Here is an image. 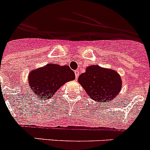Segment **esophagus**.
I'll use <instances>...</instances> for the list:
<instances>
[{
	"mask_svg": "<svg viewBox=\"0 0 150 150\" xmlns=\"http://www.w3.org/2000/svg\"><path fill=\"white\" fill-rule=\"evenodd\" d=\"M74 73H75V76H76V79H77L78 76H79V71H74Z\"/></svg>",
	"mask_w": 150,
	"mask_h": 150,
	"instance_id": "obj_1",
	"label": "esophagus"
}]
</instances>
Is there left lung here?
Here are the masks:
<instances>
[{"instance_id": "8db88e82", "label": "left lung", "mask_w": 150, "mask_h": 150, "mask_svg": "<svg viewBox=\"0 0 150 150\" xmlns=\"http://www.w3.org/2000/svg\"><path fill=\"white\" fill-rule=\"evenodd\" d=\"M78 82L90 98L107 103L118 96L122 86L121 76L115 70L90 65L79 76Z\"/></svg>"}]
</instances>
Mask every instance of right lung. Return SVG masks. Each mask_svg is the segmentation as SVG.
Masks as SVG:
<instances>
[{"instance_id": "1", "label": "right lung", "mask_w": 150, "mask_h": 150, "mask_svg": "<svg viewBox=\"0 0 150 150\" xmlns=\"http://www.w3.org/2000/svg\"><path fill=\"white\" fill-rule=\"evenodd\" d=\"M75 79V74L67 65L47 64L29 72L28 86L32 95L48 100L64 83Z\"/></svg>"}]
</instances>
